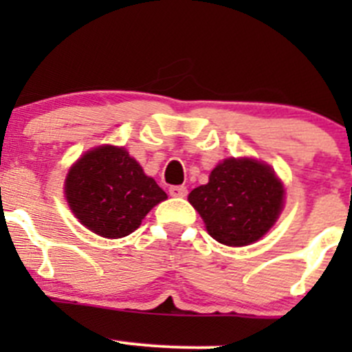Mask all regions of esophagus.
<instances>
[{
    "instance_id": "34e87169",
    "label": "esophagus",
    "mask_w": 352,
    "mask_h": 352,
    "mask_svg": "<svg viewBox=\"0 0 352 352\" xmlns=\"http://www.w3.org/2000/svg\"><path fill=\"white\" fill-rule=\"evenodd\" d=\"M170 196L172 197H186L187 196V187L184 186H173L168 189Z\"/></svg>"
}]
</instances>
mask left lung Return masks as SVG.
I'll use <instances>...</instances> for the list:
<instances>
[{"instance_id":"8db88e82","label":"left lung","mask_w":352,"mask_h":352,"mask_svg":"<svg viewBox=\"0 0 352 352\" xmlns=\"http://www.w3.org/2000/svg\"><path fill=\"white\" fill-rule=\"evenodd\" d=\"M206 230L216 242L243 247L261 240L278 221L285 187L274 170L254 158H226L209 182L189 194Z\"/></svg>"}]
</instances>
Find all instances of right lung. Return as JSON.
I'll list each match as a JSON object with an SVG mask.
<instances>
[{
    "mask_svg": "<svg viewBox=\"0 0 352 352\" xmlns=\"http://www.w3.org/2000/svg\"><path fill=\"white\" fill-rule=\"evenodd\" d=\"M66 201L90 232L122 239L140 228L144 216L166 194L143 172L126 148L97 146L81 155L65 180Z\"/></svg>",
    "mask_w": 352,
    "mask_h": 352,
    "instance_id": "right-lung-1",
    "label": "right lung"
}]
</instances>
